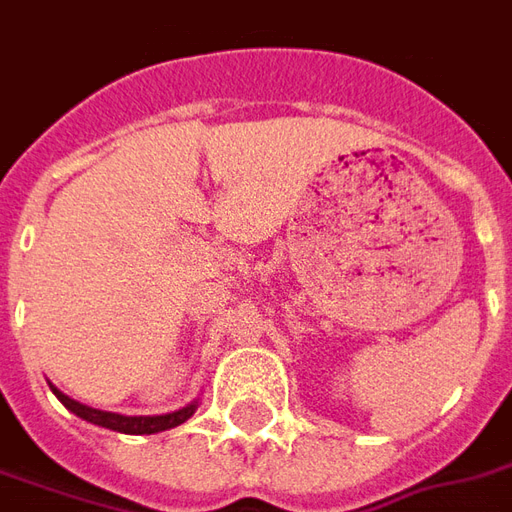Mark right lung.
Returning a JSON list of instances; mask_svg holds the SVG:
<instances>
[{"label": "right lung", "mask_w": 512, "mask_h": 512, "mask_svg": "<svg viewBox=\"0 0 512 512\" xmlns=\"http://www.w3.org/2000/svg\"><path fill=\"white\" fill-rule=\"evenodd\" d=\"M49 386L62 406L68 408V411H73L76 417L87 419V422H93V425H98V428L117 430V433H131V436H142V433H161V430L178 428V425H183V422L197 411V406H200V400H191L189 406L178 408V411H169V414H156V417H126V414H115V411H101V408L84 406V403H79V400H73V397H68L65 392H60L54 384Z\"/></svg>", "instance_id": "1"}]
</instances>
